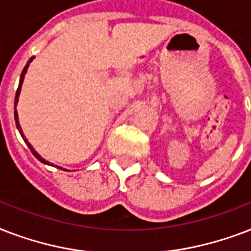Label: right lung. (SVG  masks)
<instances>
[{
  "label": "right lung",
  "instance_id": "1",
  "mask_svg": "<svg viewBox=\"0 0 251 251\" xmlns=\"http://www.w3.org/2000/svg\"><path fill=\"white\" fill-rule=\"evenodd\" d=\"M32 59H34V57H31V59L28 60V63H27V65H26V67H25V69H23V71H22V75H21V79H19V86H18V89H17V94H15V111H14V118H15V124H17V128H18L19 132H21V135H22L23 140H25V143H26L27 145H28V148H30V151H31V152H32V154H34V156L36 157V158H38V160L40 161V162H43V164H48V162H47V161L44 160V158H42V157L39 156V154H38V153H36V151H35L34 148L31 147V144L28 143V141H27V139H26V137H25V135H23V133H22V128H21V126H19V123H18V114H17V103H18L19 93H21V89H22L23 78H25V75H26L27 68H28V65H30V63H31V61H32ZM48 165H50V164H48Z\"/></svg>",
  "mask_w": 251,
  "mask_h": 251
}]
</instances>
